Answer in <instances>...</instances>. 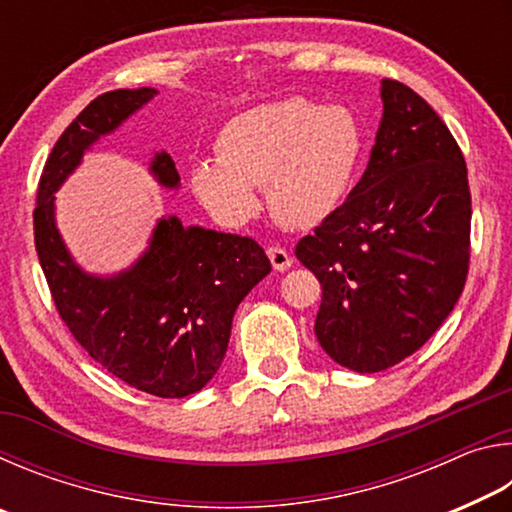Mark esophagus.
Here are the masks:
<instances>
[{
	"mask_svg": "<svg viewBox=\"0 0 512 512\" xmlns=\"http://www.w3.org/2000/svg\"><path fill=\"white\" fill-rule=\"evenodd\" d=\"M266 255L271 259V264L275 271H289L291 264H293V257L287 253V250L280 248V246H268L266 248Z\"/></svg>",
	"mask_w": 512,
	"mask_h": 512,
	"instance_id": "34e87169",
	"label": "esophagus"
}]
</instances>
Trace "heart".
I'll use <instances>...</instances> for the list:
<instances>
[{
    "mask_svg": "<svg viewBox=\"0 0 512 512\" xmlns=\"http://www.w3.org/2000/svg\"><path fill=\"white\" fill-rule=\"evenodd\" d=\"M216 158L189 167V187L216 221L253 219L264 187L282 225L311 228L339 210L366 149L359 117L345 106L287 97L239 112L214 142Z\"/></svg>",
    "mask_w": 512,
    "mask_h": 512,
    "instance_id": "1",
    "label": "heart"
}]
</instances>
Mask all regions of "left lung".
I'll list each match as a JSON object with an SVG mask.
<instances>
[{
	"instance_id": "obj_1",
	"label": "left lung",
	"mask_w": 512,
	"mask_h": 512,
	"mask_svg": "<svg viewBox=\"0 0 512 512\" xmlns=\"http://www.w3.org/2000/svg\"><path fill=\"white\" fill-rule=\"evenodd\" d=\"M370 162L339 210L298 241L323 287L316 339L339 366L379 372L445 323L470 268L472 198L445 121L400 81H381Z\"/></svg>"
}]
</instances>
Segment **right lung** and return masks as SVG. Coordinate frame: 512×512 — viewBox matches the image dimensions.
<instances>
[{
	"label": "right lung",
	"mask_w": 512,
	"mask_h": 512,
	"mask_svg": "<svg viewBox=\"0 0 512 512\" xmlns=\"http://www.w3.org/2000/svg\"><path fill=\"white\" fill-rule=\"evenodd\" d=\"M158 90H112L94 99L51 149L33 210L36 250L60 318L110 375L155 397H187L221 368L239 302L271 273L250 237L185 228L160 219L149 248L117 275H92L74 262L56 228V192L83 153L149 103ZM151 173L176 189L169 153H155Z\"/></svg>",
	"instance_id": "add662e5"
}]
</instances>
